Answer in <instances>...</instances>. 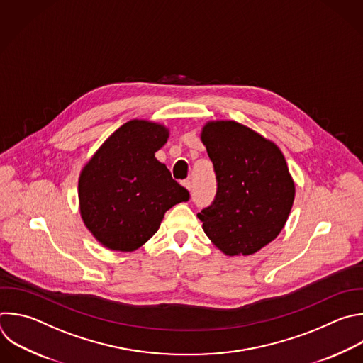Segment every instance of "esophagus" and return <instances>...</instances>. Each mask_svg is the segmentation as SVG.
<instances>
[{"label":"esophagus","mask_w":363,"mask_h":363,"mask_svg":"<svg viewBox=\"0 0 363 363\" xmlns=\"http://www.w3.org/2000/svg\"><path fill=\"white\" fill-rule=\"evenodd\" d=\"M182 185L188 189V191H191V188H192V184H191V181L189 179H185V181H182Z\"/></svg>","instance_id":"obj_1"}]
</instances>
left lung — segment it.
I'll return each instance as SVG.
<instances>
[{
	"instance_id": "8db88e82",
	"label": "left lung",
	"mask_w": 363,
	"mask_h": 363,
	"mask_svg": "<svg viewBox=\"0 0 363 363\" xmlns=\"http://www.w3.org/2000/svg\"><path fill=\"white\" fill-rule=\"evenodd\" d=\"M201 141L216 175L213 202L198 213L211 242L228 257L252 255L279 235L295 182L278 145L235 121H209Z\"/></svg>"
}]
</instances>
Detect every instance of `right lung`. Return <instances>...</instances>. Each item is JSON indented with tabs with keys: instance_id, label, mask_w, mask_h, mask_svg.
Instances as JSON below:
<instances>
[{
	"instance_id": "obj_1",
	"label": "right lung",
	"mask_w": 363,
	"mask_h": 363,
	"mask_svg": "<svg viewBox=\"0 0 363 363\" xmlns=\"http://www.w3.org/2000/svg\"><path fill=\"white\" fill-rule=\"evenodd\" d=\"M168 137L162 124L131 119L82 167L79 212L102 247L119 252L141 248L158 230L165 212L189 199V192L155 158Z\"/></svg>"
}]
</instances>
